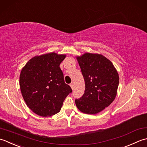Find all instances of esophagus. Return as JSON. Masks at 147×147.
Segmentation results:
<instances>
[{"label": "esophagus", "mask_w": 147, "mask_h": 147, "mask_svg": "<svg viewBox=\"0 0 147 147\" xmlns=\"http://www.w3.org/2000/svg\"><path fill=\"white\" fill-rule=\"evenodd\" d=\"M70 87H71V89H74V83H71L70 84Z\"/></svg>", "instance_id": "34e87169"}]
</instances>
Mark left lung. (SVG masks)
<instances>
[{
	"instance_id": "1",
	"label": "left lung",
	"mask_w": 147,
	"mask_h": 147,
	"mask_svg": "<svg viewBox=\"0 0 147 147\" xmlns=\"http://www.w3.org/2000/svg\"><path fill=\"white\" fill-rule=\"evenodd\" d=\"M85 81L82 96L76 100L80 112L96 114L111 104L119 83L117 71L109 59L100 54L86 53L76 56Z\"/></svg>"
}]
</instances>
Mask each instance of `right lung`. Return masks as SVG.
Segmentation results:
<instances>
[{
    "instance_id": "add662e5",
    "label": "right lung",
    "mask_w": 147,
    "mask_h": 147,
    "mask_svg": "<svg viewBox=\"0 0 147 147\" xmlns=\"http://www.w3.org/2000/svg\"><path fill=\"white\" fill-rule=\"evenodd\" d=\"M66 55L49 53L33 57L21 71L20 86L26 105L36 114L49 117L56 114L71 92L65 83L59 65Z\"/></svg>"
}]
</instances>
